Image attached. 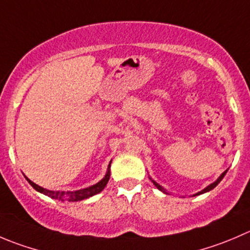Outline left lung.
I'll return each mask as SVG.
<instances>
[{"label":"left lung","instance_id":"left-lung-1","mask_svg":"<svg viewBox=\"0 0 250 250\" xmlns=\"http://www.w3.org/2000/svg\"><path fill=\"white\" fill-rule=\"evenodd\" d=\"M226 172H227V169H226V171H225V172H224V173H222V174H221V176H220V177H219V178H217V179H216V181H215V182H214V183H211V184H210V186H208V187H207V188H204V189H203V190H202V192H198V193H197V194H194V195H199V194H203V193H207V192H209V190L214 189L215 187H216V186H217V184H219V183H220V182H221V181H222V178H224V177H225V174H226ZM150 179H151V178H150ZM151 182H152V183H154V184H155V186H156V187H157V189H160V190H161V192H164V193H165V194H168V193H167V192H166V189H164V188H162V187H161V186H160V184H159V183H156V182H155V181H152V179H151Z\"/></svg>","mask_w":250,"mask_h":250}]
</instances>
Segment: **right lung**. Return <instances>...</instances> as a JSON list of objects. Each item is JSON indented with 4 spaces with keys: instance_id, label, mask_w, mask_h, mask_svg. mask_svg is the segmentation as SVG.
Listing matches in <instances>:
<instances>
[{
    "instance_id": "1",
    "label": "right lung",
    "mask_w": 250,
    "mask_h": 250,
    "mask_svg": "<svg viewBox=\"0 0 250 250\" xmlns=\"http://www.w3.org/2000/svg\"><path fill=\"white\" fill-rule=\"evenodd\" d=\"M110 167H111V161H110V165H108L107 167V172H106L105 177H104L103 179H101L100 182H98L96 184H94V186L89 187V188H85V189H81V190H76V192H53V190H48V189H45V188H42V187L38 186V184H35L34 182H31L30 179L26 178V181L30 183V186L33 187L34 189L38 190V192L42 193V194L47 195V197L52 198V199H58V200H68V202H79V200H83V199H86V198H90L93 197V195L98 194V193H100L101 190L104 189L106 187V184H107L108 179H110Z\"/></svg>"
}]
</instances>
